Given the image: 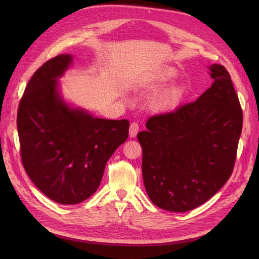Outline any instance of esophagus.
<instances>
[{
  "mask_svg": "<svg viewBox=\"0 0 259 259\" xmlns=\"http://www.w3.org/2000/svg\"><path fill=\"white\" fill-rule=\"evenodd\" d=\"M138 131H139L138 123H136V122L131 123V125H130V136L131 137H135L137 135Z\"/></svg>",
  "mask_w": 259,
  "mask_h": 259,
  "instance_id": "34e87169",
  "label": "esophagus"
}]
</instances>
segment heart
<instances>
[{"label": "heart", "mask_w": 259, "mask_h": 259, "mask_svg": "<svg viewBox=\"0 0 259 259\" xmlns=\"http://www.w3.org/2000/svg\"><path fill=\"white\" fill-rule=\"evenodd\" d=\"M177 73L175 70L173 69H163L159 73H156L154 76V81L158 83H165L168 81L174 80L176 77ZM183 91L180 89H174L169 92H167L166 94H164L163 97L161 98V105L163 107H169L175 105L177 101L179 100L180 96H182Z\"/></svg>", "instance_id": "obj_1"}]
</instances>
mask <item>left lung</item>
Instances as JSON below:
<instances>
[{
	"label": "left lung",
	"instance_id": "8db88e82",
	"mask_svg": "<svg viewBox=\"0 0 259 259\" xmlns=\"http://www.w3.org/2000/svg\"><path fill=\"white\" fill-rule=\"evenodd\" d=\"M213 84L193 103L156 114L137 134L146 191L158 207L183 213L209 200L232 174L243 114L229 72L208 67Z\"/></svg>",
	"mask_w": 259,
	"mask_h": 259
}]
</instances>
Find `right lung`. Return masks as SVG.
Here are the masks:
<instances>
[{
  "instance_id": "1",
  "label": "right lung",
  "mask_w": 259,
  "mask_h": 259,
  "mask_svg": "<svg viewBox=\"0 0 259 259\" xmlns=\"http://www.w3.org/2000/svg\"><path fill=\"white\" fill-rule=\"evenodd\" d=\"M71 62L70 54L58 55L38 68L17 113L22 165L37 189L60 204H77L96 192L130 128L127 120L94 117L66 103L58 79Z\"/></svg>"
}]
</instances>
